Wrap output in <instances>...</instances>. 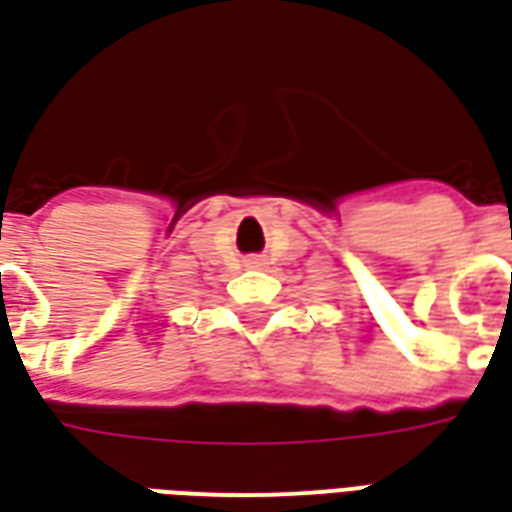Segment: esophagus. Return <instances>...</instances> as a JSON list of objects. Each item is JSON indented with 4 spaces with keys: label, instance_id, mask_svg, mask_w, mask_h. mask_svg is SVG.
I'll return each instance as SVG.
<instances>
[{
    "label": "esophagus",
    "instance_id": "esophagus-1",
    "mask_svg": "<svg viewBox=\"0 0 512 512\" xmlns=\"http://www.w3.org/2000/svg\"><path fill=\"white\" fill-rule=\"evenodd\" d=\"M245 264L248 267H264V259L261 256H251V259H245Z\"/></svg>",
    "mask_w": 512,
    "mask_h": 512
}]
</instances>
